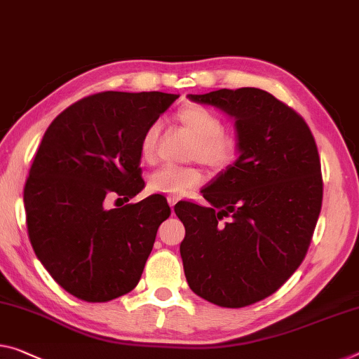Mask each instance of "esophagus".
Returning a JSON list of instances; mask_svg holds the SVG:
<instances>
[{"label":"esophagus","instance_id":"34e87169","mask_svg":"<svg viewBox=\"0 0 359 359\" xmlns=\"http://www.w3.org/2000/svg\"><path fill=\"white\" fill-rule=\"evenodd\" d=\"M180 198L178 197H173V196H170L168 197V203H170V207H172V210L175 208V205H176V202H178Z\"/></svg>","mask_w":359,"mask_h":359}]
</instances>
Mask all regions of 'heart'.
I'll use <instances>...</instances> for the list:
<instances>
[{
  "mask_svg": "<svg viewBox=\"0 0 359 359\" xmlns=\"http://www.w3.org/2000/svg\"><path fill=\"white\" fill-rule=\"evenodd\" d=\"M181 125L196 136L191 146L189 158L202 162L213 170L226 168L234 162L239 151L237 140L223 131V122L217 114L203 106H186L178 112ZM162 123L152 122L144 130L140 141L141 157L146 162L154 161L161 137ZM202 183V173L194 167L162 165L147 176V187L152 192L165 196H181Z\"/></svg>",
  "mask_w": 359,
  "mask_h": 359,
  "instance_id": "heart-1",
  "label": "heart"
}]
</instances>
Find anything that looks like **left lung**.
<instances>
[{
  "mask_svg": "<svg viewBox=\"0 0 359 359\" xmlns=\"http://www.w3.org/2000/svg\"><path fill=\"white\" fill-rule=\"evenodd\" d=\"M187 97L236 118L241 154L202 189L210 207L175 205L187 284L218 306H249L274 294L310 247L323 203L316 141L302 115L258 88Z\"/></svg>",
  "mask_w": 359,
  "mask_h": 359,
  "instance_id": "1",
  "label": "left lung"
}]
</instances>
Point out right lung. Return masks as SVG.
<instances>
[{
  "instance_id": "add662e5",
  "label": "right lung",
  "mask_w": 359,
  "mask_h": 359,
  "mask_svg": "<svg viewBox=\"0 0 359 359\" xmlns=\"http://www.w3.org/2000/svg\"><path fill=\"white\" fill-rule=\"evenodd\" d=\"M178 95L106 91L60 112L48 126L24 187L27 229L38 260L76 299L109 302L140 283L167 198L107 208L144 187L140 141ZM117 198V201H118Z\"/></svg>"
}]
</instances>
